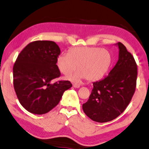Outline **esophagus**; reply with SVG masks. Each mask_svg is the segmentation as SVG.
<instances>
[{"instance_id": "esophagus-1", "label": "esophagus", "mask_w": 149, "mask_h": 149, "mask_svg": "<svg viewBox=\"0 0 149 149\" xmlns=\"http://www.w3.org/2000/svg\"><path fill=\"white\" fill-rule=\"evenodd\" d=\"M73 86L75 88H79L80 87V84H73Z\"/></svg>"}]
</instances>
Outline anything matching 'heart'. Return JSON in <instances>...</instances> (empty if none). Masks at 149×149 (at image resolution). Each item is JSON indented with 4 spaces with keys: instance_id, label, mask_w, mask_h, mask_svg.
I'll return each instance as SVG.
<instances>
[{
    "instance_id": "obj_1",
    "label": "heart",
    "mask_w": 149,
    "mask_h": 149,
    "mask_svg": "<svg viewBox=\"0 0 149 149\" xmlns=\"http://www.w3.org/2000/svg\"><path fill=\"white\" fill-rule=\"evenodd\" d=\"M111 63V55L107 49L97 47H75L69 50V54L58 56L56 65L62 74L69 75L75 70L79 69L74 74L69 77L73 81L83 78L97 80L102 77Z\"/></svg>"
}]
</instances>
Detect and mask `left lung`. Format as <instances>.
<instances>
[{
  "label": "left lung",
  "instance_id": "left-lung-1",
  "mask_svg": "<svg viewBox=\"0 0 149 149\" xmlns=\"http://www.w3.org/2000/svg\"><path fill=\"white\" fill-rule=\"evenodd\" d=\"M119 60L108 76L93 83L88 100L83 111L92 120L107 122L125 111L131 102L135 88L137 67L135 58L120 42Z\"/></svg>",
  "mask_w": 149,
  "mask_h": 149
}]
</instances>
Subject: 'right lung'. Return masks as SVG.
Instances as JSON below:
<instances>
[{
  "mask_svg": "<svg viewBox=\"0 0 149 149\" xmlns=\"http://www.w3.org/2000/svg\"><path fill=\"white\" fill-rule=\"evenodd\" d=\"M59 47L51 41L31 42L18 54L13 67L14 88L19 102L31 113L43 115L59 103L69 81L52 80L61 76L56 61Z\"/></svg>",
  "mask_w": 149,
  "mask_h": 149,
  "instance_id": "1",
  "label": "right lung"
}]
</instances>
